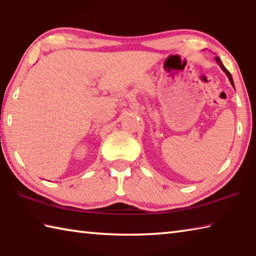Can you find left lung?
<instances>
[{"mask_svg": "<svg viewBox=\"0 0 256 256\" xmlns=\"http://www.w3.org/2000/svg\"><path fill=\"white\" fill-rule=\"evenodd\" d=\"M215 60H216V62L218 64V66H220V67L222 68V70L226 74V76H227V77H228V80H230V84H232V86L234 87V82H233V78H232L230 72L228 70H227V69L225 68V66H224V64H222V60H220V58H218V57H215Z\"/></svg>", "mask_w": 256, "mask_h": 256, "instance_id": "left-lung-1", "label": "left lung"}]
</instances>
